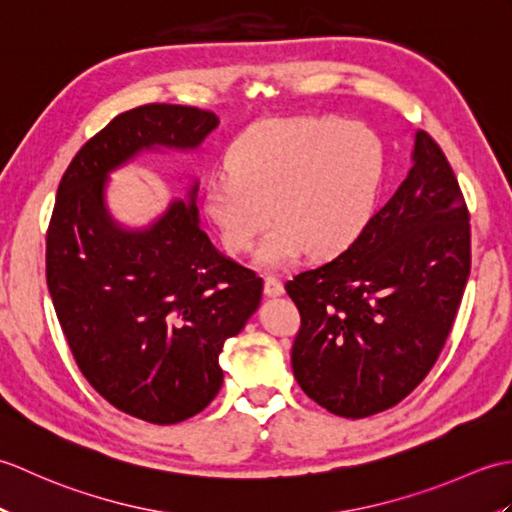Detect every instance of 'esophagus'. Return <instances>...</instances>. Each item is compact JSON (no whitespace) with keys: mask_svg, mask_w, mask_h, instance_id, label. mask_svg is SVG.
<instances>
[{"mask_svg":"<svg viewBox=\"0 0 512 512\" xmlns=\"http://www.w3.org/2000/svg\"><path fill=\"white\" fill-rule=\"evenodd\" d=\"M264 292L268 297H279L281 292H284V284H281V279L275 275H266L264 277Z\"/></svg>","mask_w":512,"mask_h":512,"instance_id":"1","label":"esophagus"}]
</instances>
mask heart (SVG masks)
Here are the masks:
<instances>
[{"label":"heart","mask_w":512,"mask_h":512,"mask_svg":"<svg viewBox=\"0 0 512 512\" xmlns=\"http://www.w3.org/2000/svg\"><path fill=\"white\" fill-rule=\"evenodd\" d=\"M385 149L372 129L345 118L270 121L239 136L226 171L204 189V211L228 253H246L270 222L264 264L310 248L330 255L352 244L374 213Z\"/></svg>","instance_id":"1"}]
</instances>
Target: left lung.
Masks as SVG:
<instances>
[{"instance_id":"1","label":"left lung","mask_w":512,"mask_h":512,"mask_svg":"<svg viewBox=\"0 0 512 512\" xmlns=\"http://www.w3.org/2000/svg\"><path fill=\"white\" fill-rule=\"evenodd\" d=\"M469 273L458 178L436 140L418 132L407 178L354 242L286 284L301 314L297 383L341 418L398 405L436 365Z\"/></svg>"}]
</instances>
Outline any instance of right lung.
<instances>
[{
    "label": "right lung",
    "instance_id": "add662e5",
    "mask_svg": "<svg viewBox=\"0 0 512 512\" xmlns=\"http://www.w3.org/2000/svg\"><path fill=\"white\" fill-rule=\"evenodd\" d=\"M217 123L189 105L118 114L65 169L46 235L48 290L76 365L110 405L151 424L187 420L217 396V358L264 281L202 231L198 182L138 231L107 213L105 182L140 151L200 147Z\"/></svg>",
    "mask_w": 512,
    "mask_h": 512
}]
</instances>
